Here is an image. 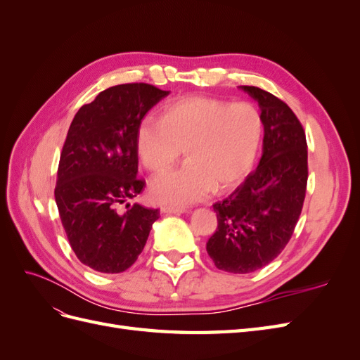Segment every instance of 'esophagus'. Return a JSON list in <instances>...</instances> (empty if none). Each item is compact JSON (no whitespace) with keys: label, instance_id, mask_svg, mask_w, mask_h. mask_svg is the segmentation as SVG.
I'll return each mask as SVG.
<instances>
[{"label":"esophagus","instance_id":"obj_1","mask_svg":"<svg viewBox=\"0 0 360 360\" xmlns=\"http://www.w3.org/2000/svg\"><path fill=\"white\" fill-rule=\"evenodd\" d=\"M160 212L165 213V214H181L186 210L181 209V207H162Z\"/></svg>","mask_w":360,"mask_h":360}]
</instances>
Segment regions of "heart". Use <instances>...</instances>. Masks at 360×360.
<instances>
[{
  "label": "heart",
  "mask_w": 360,
  "mask_h": 360,
  "mask_svg": "<svg viewBox=\"0 0 360 360\" xmlns=\"http://www.w3.org/2000/svg\"><path fill=\"white\" fill-rule=\"evenodd\" d=\"M261 138L263 117L255 105L188 96L163 108L160 120H141L135 144L150 171L169 167L183 148L186 162L155 176L148 192L159 204L184 207L213 189L224 192L242 183L254 167Z\"/></svg>",
  "instance_id": "b5f03b06"
}]
</instances>
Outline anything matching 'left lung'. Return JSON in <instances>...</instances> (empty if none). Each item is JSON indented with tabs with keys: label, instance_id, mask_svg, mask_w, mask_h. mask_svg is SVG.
Segmentation results:
<instances>
[{
	"label": "left lung",
	"instance_id": "8db88e82",
	"mask_svg": "<svg viewBox=\"0 0 360 360\" xmlns=\"http://www.w3.org/2000/svg\"><path fill=\"white\" fill-rule=\"evenodd\" d=\"M263 117V155L258 167L230 197L213 204L217 228L207 252L217 269L252 274L285 248L303 207L308 148L290 106L258 86L240 85Z\"/></svg>",
	"mask_w": 360,
	"mask_h": 360
}]
</instances>
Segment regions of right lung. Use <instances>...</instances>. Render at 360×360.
<instances>
[{"label": "right lung", "mask_w": 360, "mask_h": 360, "mask_svg": "<svg viewBox=\"0 0 360 360\" xmlns=\"http://www.w3.org/2000/svg\"><path fill=\"white\" fill-rule=\"evenodd\" d=\"M150 84L106 89L79 108L63 146L56 202L73 252L82 264L102 274H122L138 259L158 209L135 198L146 181L138 179L136 127L168 96Z\"/></svg>", "instance_id": "add662e5"}]
</instances>
